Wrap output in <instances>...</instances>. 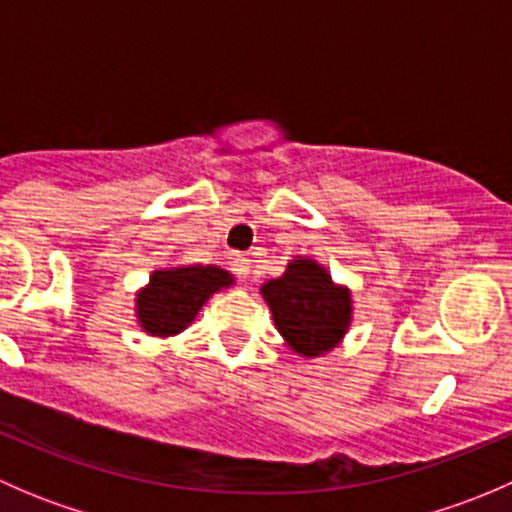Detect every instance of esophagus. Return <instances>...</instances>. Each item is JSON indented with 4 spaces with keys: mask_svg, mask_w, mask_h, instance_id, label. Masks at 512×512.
<instances>
[{
    "mask_svg": "<svg viewBox=\"0 0 512 512\" xmlns=\"http://www.w3.org/2000/svg\"><path fill=\"white\" fill-rule=\"evenodd\" d=\"M250 270H252V265H250V260H247V257H232V272H235V277H240V280H247V277H250Z\"/></svg>",
    "mask_w": 512,
    "mask_h": 512,
    "instance_id": "esophagus-1",
    "label": "esophagus"
}]
</instances>
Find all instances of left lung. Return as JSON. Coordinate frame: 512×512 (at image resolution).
Returning <instances> with one entry per match:
<instances>
[{"instance_id":"obj_1","label":"left lung","mask_w":512,"mask_h":512,"mask_svg":"<svg viewBox=\"0 0 512 512\" xmlns=\"http://www.w3.org/2000/svg\"><path fill=\"white\" fill-rule=\"evenodd\" d=\"M262 297L285 342L302 356L327 354L347 334L352 297L309 257L287 265L285 275L262 285Z\"/></svg>"}]
</instances>
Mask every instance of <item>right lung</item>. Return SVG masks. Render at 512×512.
<instances>
[{
  "label": "right lung",
  "mask_w": 512,
  "mask_h": 512,
  "mask_svg": "<svg viewBox=\"0 0 512 512\" xmlns=\"http://www.w3.org/2000/svg\"><path fill=\"white\" fill-rule=\"evenodd\" d=\"M232 275L215 265H185L156 270L138 292L136 314L153 337H170L188 327L218 289L230 287Z\"/></svg>",
  "instance_id": "obj_1"
}]
</instances>
